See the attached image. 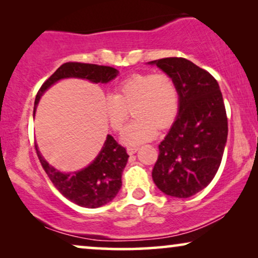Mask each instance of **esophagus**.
<instances>
[{
	"instance_id": "obj_1",
	"label": "esophagus",
	"mask_w": 258,
	"mask_h": 258,
	"mask_svg": "<svg viewBox=\"0 0 258 258\" xmlns=\"http://www.w3.org/2000/svg\"><path fill=\"white\" fill-rule=\"evenodd\" d=\"M126 151H128L129 155H133V154H135L136 151H137V148H135V147H128V148H126Z\"/></svg>"
}]
</instances>
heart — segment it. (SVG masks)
<instances>
[{
    "label": "heart",
    "mask_w": 258,
    "mask_h": 258,
    "mask_svg": "<svg viewBox=\"0 0 258 258\" xmlns=\"http://www.w3.org/2000/svg\"><path fill=\"white\" fill-rule=\"evenodd\" d=\"M179 108L177 84L165 73L135 74L116 87L104 102V115L114 132H121L133 110L136 119L126 126L123 141L147 142L174 122Z\"/></svg>",
    "instance_id": "b5f03b06"
}]
</instances>
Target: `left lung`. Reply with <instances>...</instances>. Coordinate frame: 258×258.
Listing matches in <instances>:
<instances>
[{
    "instance_id": "obj_1",
    "label": "left lung",
    "mask_w": 258,
    "mask_h": 258,
    "mask_svg": "<svg viewBox=\"0 0 258 258\" xmlns=\"http://www.w3.org/2000/svg\"><path fill=\"white\" fill-rule=\"evenodd\" d=\"M149 63L170 75L179 93L178 116L158 146L153 179L167 195L186 199L206 188L220 168L228 137L223 96L215 77L189 59Z\"/></svg>"
}]
</instances>
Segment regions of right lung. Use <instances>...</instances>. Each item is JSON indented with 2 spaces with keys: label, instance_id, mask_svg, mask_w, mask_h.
I'll list each match as a JSON object with an SVG mask.
<instances>
[{
  "label": "right lung",
  "instance_id": "1",
  "mask_svg": "<svg viewBox=\"0 0 258 258\" xmlns=\"http://www.w3.org/2000/svg\"><path fill=\"white\" fill-rule=\"evenodd\" d=\"M117 70L112 67L91 64V63L67 62L59 67L45 82L42 84L35 98L34 112L42 94L61 79L79 77L94 83H107L117 76ZM35 149L44 171L55 188L66 199L84 208H98L110 202L117 195L122 186V172L129 155L124 147L116 142L110 135L107 136L101 153L89 167L73 174H62L51 167L42 157L37 146Z\"/></svg>",
  "mask_w": 258,
  "mask_h": 258
}]
</instances>
